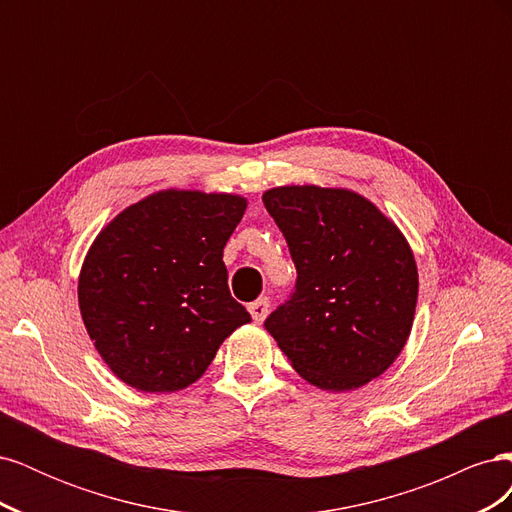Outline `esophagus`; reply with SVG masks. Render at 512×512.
I'll use <instances>...</instances> for the list:
<instances>
[{
    "mask_svg": "<svg viewBox=\"0 0 512 512\" xmlns=\"http://www.w3.org/2000/svg\"><path fill=\"white\" fill-rule=\"evenodd\" d=\"M247 309H250L254 322H262V320L267 318V314H269V301L267 299H258V301L247 305Z\"/></svg>",
    "mask_w": 512,
    "mask_h": 512,
    "instance_id": "1",
    "label": "esophagus"
}]
</instances>
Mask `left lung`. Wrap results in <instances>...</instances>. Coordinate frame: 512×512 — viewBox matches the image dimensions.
Here are the masks:
<instances>
[{"label":"left lung","instance_id":"1","mask_svg":"<svg viewBox=\"0 0 512 512\" xmlns=\"http://www.w3.org/2000/svg\"><path fill=\"white\" fill-rule=\"evenodd\" d=\"M297 284L265 329L309 384L352 391L378 378L412 329L418 271L406 237L361 194L284 185L262 194Z\"/></svg>","mask_w":512,"mask_h":512}]
</instances>
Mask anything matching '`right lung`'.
<instances>
[{"label":"right lung","mask_w":512,"mask_h":512,"mask_svg":"<svg viewBox=\"0 0 512 512\" xmlns=\"http://www.w3.org/2000/svg\"><path fill=\"white\" fill-rule=\"evenodd\" d=\"M245 207L235 194L164 190L123 209L96 237L79 307L121 382L145 393L181 391L252 320L230 297L222 260Z\"/></svg>","instance_id":"add662e5"}]
</instances>
